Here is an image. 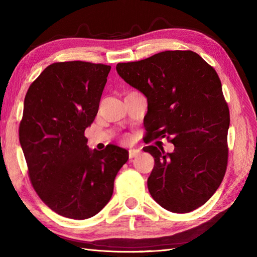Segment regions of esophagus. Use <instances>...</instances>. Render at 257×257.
Instances as JSON below:
<instances>
[{
	"label": "esophagus",
	"instance_id": "34e87169",
	"mask_svg": "<svg viewBox=\"0 0 257 257\" xmlns=\"http://www.w3.org/2000/svg\"><path fill=\"white\" fill-rule=\"evenodd\" d=\"M140 155V150L138 149H130L129 150V158L130 159H134V158L138 157Z\"/></svg>",
	"mask_w": 257,
	"mask_h": 257
}]
</instances>
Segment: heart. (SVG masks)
<instances>
[{
    "label": "heart",
    "mask_w": 257,
    "mask_h": 257,
    "mask_svg": "<svg viewBox=\"0 0 257 257\" xmlns=\"http://www.w3.org/2000/svg\"><path fill=\"white\" fill-rule=\"evenodd\" d=\"M130 140H132V136H130V135H124L122 137V143H124V144L129 143Z\"/></svg>",
    "instance_id": "obj_1"
}]
</instances>
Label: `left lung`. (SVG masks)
Returning a JSON list of instances; mask_svg holds the SVG:
<instances>
[{
  "instance_id": "left-lung-1",
  "label": "left lung",
  "mask_w": 257,
  "mask_h": 257,
  "mask_svg": "<svg viewBox=\"0 0 257 257\" xmlns=\"http://www.w3.org/2000/svg\"><path fill=\"white\" fill-rule=\"evenodd\" d=\"M116 69L147 97V144L167 138L174 145L171 154L144 149L155 158L151 196L174 213L198 209L220 187L227 166L230 111L215 69L192 51L161 52Z\"/></svg>"
}]
</instances>
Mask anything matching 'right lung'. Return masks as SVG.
I'll use <instances>...</instances> for the list:
<instances>
[{"label": "right lung", "instance_id": "add662e5", "mask_svg": "<svg viewBox=\"0 0 257 257\" xmlns=\"http://www.w3.org/2000/svg\"><path fill=\"white\" fill-rule=\"evenodd\" d=\"M110 66L61 62L47 66L24 99L19 136L33 188L57 214L85 220L113 192L128 151L108 145L90 150L85 130L95 120Z\"/></svg>", "mask_w": 257, "mask_h": 257}]
</instances>
